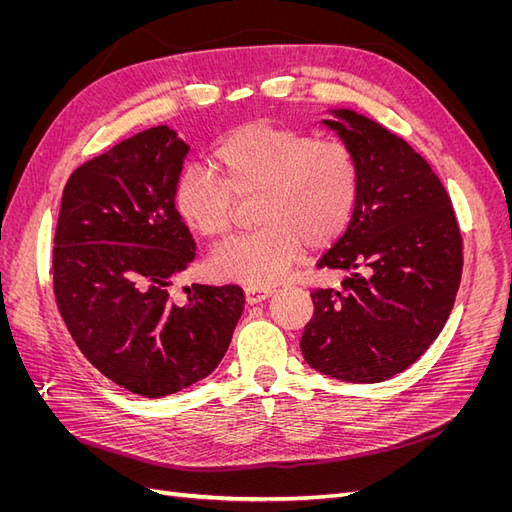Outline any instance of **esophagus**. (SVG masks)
<instances>
[{
    "label": "esophagus",
    "instance_id": "34e87169",
    "mask_svg": "<svg viewBox=\"0 0 512 512\" xmlns=\"http://www.w3.org/2000/svg\"><path fill=\"white\" fill-rule=\"evenodd\" d=\"M273 294L271 288H254V286H247L245 288V301L247 305H256V303H262L265 299H269Z\"/></svg>",
    "mask_w": 512,
    "mask_h": 512
}]
</instances>
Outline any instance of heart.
Here are the masks:
<instances>
[{"mask_svg":"<svg viewBox=\"0 0 512 512\" xmlns=\"http://www.w3.org/2000/svg\"><path fill=\"white\" fill-rule=\"evenodd\" d=\"M213 166L183 170L175 207L183 224L205 239L228 235L235 196L256 200L258 230L211 254L215 275L254 288L280 282L301 258L303 243L331 245L348 228L361 190L359 164L342 141L271 123H247L213 149Z\"/></svg>","mask_w":512,"mask_h":512,"instance_id":"obj_1","label":"heart"}]
</instances>
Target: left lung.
I'll use <instances>...</instances> for the list:
<instances>
[{
	"instance_id": "obj_1",
	"label": "left lung",
	"mask_w": 512,
	"mask_h": 512,
	"mask_svg": "<svg viewBox=\"0 0 512 512\" xmlns=\"http://www.w3.org/2000/svg\"><path fill=\"white\" fill-rule=\"evenodd\" d=\"M322 123L359 164L352 220L318 269L342 271V288L312 292L301 352L344 382H382L408 369L440 335L463 269L461 232L427 160L380 123L331 108Z\"/></svg>"
}]
</instances>
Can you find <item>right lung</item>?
Here are the masks:
<instances>
[{"mask_svg":"<svg viewBox=\"0 0 512 512\" xmlns=\"http://www.w3.org/2000/svg\"><path fill=\"white\" fill-rule=\"evenodd\" d=\"M188 151L156 126L85 162L55 230L53 290L76 346L108 380L153 399L220 365L245 305L239 286L194 284L185 303L170 299L196 256L175 209Z\"/></svg>","mask_w":512,"mask_h":512,"instance_id":"1","label":"right lung"}]
</instances>
